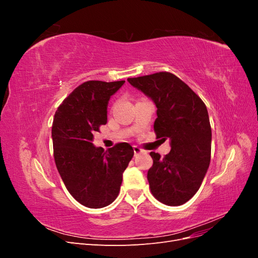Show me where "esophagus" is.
Returning a JSON list of instances; mask_svg holds the SVG:
<instances>
[{"label":"esophagus","instance_id":"1","mask_svg":"<svg viewBox=\"0 0 258 258\" xmlns=\"http://www.w3.org/2000/svg\"><path fill=\"white\" fill-rule=\"evenodd\" d=\"M134 152H135V156H138L139 154L143 153V150H141V148L138 147V146H134Z\"/></svg>","mask_w":258,"mask_h":258}]
</instances>
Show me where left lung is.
Here are the masks:
<instances>
[{
  "instance_id": "left-lung-1",
  "label": "left lung",
  "mask_w": 258,
  "mask_h": 258,
  "mask_svg": "<svg viewBox=\"0 0 258 258\" xmlns=\"http://www.w3.org/2000/svg\"><path fill=\"white\" fill-rule=\"evenodd\" d=\"M128 82L157 108L156 136L170 140L171 151L165 157L150 154L153 167L147 179L152 194L167 206H181L198 191L209 169L212 131L207 106L174 74L159 72Z\"/></svg>"
}]
</instances>
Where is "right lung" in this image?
Wrapping results in <instances>:
<instances>
[{"mask_svg":"<svg viewBox=\"0 0 258 258\" xmlns=\"http://www.w3.org/2000/svg\"><path fill=\"white\" fill-rule=\"evenodd\" d=\"M124 81H89L79 86L58 107L51 138L53 157L67 189L81 205L104 208L118 196L122 173L134 148L118 143L104 151L93 145V132L107 121L111 97Z\"/></svg>","mask_w":258,"mask_h":258,"instance_id":"obj_1","label":"right lung"}]
</instances>
